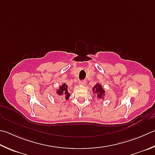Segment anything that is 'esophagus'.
<instances>
[{"label": "esophagus", "instance_id": "1", "mask_svg": "<svg viewBox=\"0 0 155 155\" xmlns=\"http://www.w3.org/2000/svg\"><path fill=\"white\" fill-rule=\"evenodd\" d=\"M85 83H86L85 80H81V81H80V82H79V84L81 85H85Z\"/></svg>", "mask_w": 155, "mask_h": 155}]
</instances>
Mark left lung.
I'll return each mask as SVG.
<instances>
[{"label": "left lung", "instance_id": "left-lung-1", "mask_svg": "<svg viewBox=\"0 0 155 155\" xmlns=\"http://www.w3.org/2000/svg\"><path fill=\"white\" fill-rule=\"evenodd\" d=\"M93 93H94V97L95 98L102 100L104 99L105 91L100 84L97 83L94 86V88H93Z\"/></svg>", "mask_w": 155, "mask_h": 155}]
</instances>
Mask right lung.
Masks as SVG:
<instances>
[{"instance_id": "right-lung-1", "label": "right lung", "mask_w": 155, "mask_h": 155, "mask_svg": "<svg viewBox=\"0 0 155 155\" xmlns=\"http://www.w3.org/2000/svg\"><path fill=\"white\" fill-rule=\"evenodd\" d=\"M57 94L58 95L62 96V99L64 98L65 100H68L70 95L68 91V85L66 83H64L60 87V89L57 91Z\"/></svg>"}]
</instances>
